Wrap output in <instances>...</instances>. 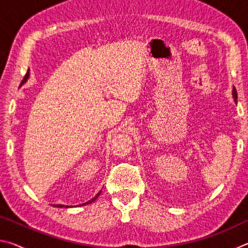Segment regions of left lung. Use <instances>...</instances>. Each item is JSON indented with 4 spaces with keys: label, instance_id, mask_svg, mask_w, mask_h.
Instances as JSON below:
<instances>
[{
    "label": "left lung",
    "instance_id": "8db88e82",
    "mask_svg": "<svg viewBox=\"0 0 248 248\" xmlns=\"http://www.w3.org/2000/svg\"><path fill=\"white\" fill-rule=\"evenodd\" d=\"M233 97H234L235 103H236L237 102V93H236V90H235V87L233 89Z\"/></svg>",
    "mask_w": 248,
    "mask_h": 248
}]
</instances>
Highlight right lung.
<instances>
[{
    "mask_svg": "<svg viewBox=\"0 0 248 248\" xmlns=\"http://www.w3.org/2000/svg\"><path fill=\"white\" fill-rule=\"evenodd\" d=\"M28 77H29V73L27 72L26 74H25V77H24V78H23V81H22V84H24L25 82H26L27 81V78H28ZM22 84H20V85H22ZM100 192H102V191H99L98 192V194L97 195H96L95 197H94V198L93 199H91V200H89V201H87V202H85V203H83V204H87V203H91V202H93V201L94 200H96V198H97V197L100 195ZM83 204H79V205H83ZM54 205V207H58V208H62V207H64V205L63 204H53ZM65 208H68V205H65Z\"/></svg>",
    "mask_w": 248,
    "mask_h": 248,
    "instance_id": "add662e5",
    "label": "right lung"
}]
</instances>
